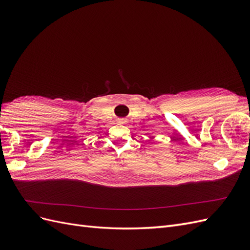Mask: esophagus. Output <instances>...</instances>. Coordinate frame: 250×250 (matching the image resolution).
I'll use <instances>...</instances> for the list:
<instances>
[{"instance_id": "esophagus-1", "label": "esophagus", "mask_w": 250, "mask_h": 250, "mask_svg": "<svg viewBox=\"0 0 250 250\" xmlns=\"http://www.w3.org/2000/svg\"><path fill=\"white\" fill-rule=\"evenodd\" d=\"M119 122H120V123H123V124H125V123L127 122V120H126V119H121V120H119Z\"/></svg>"}]
</instances>
